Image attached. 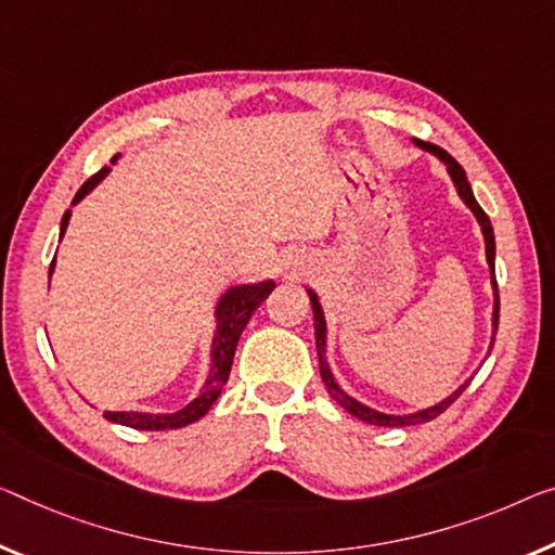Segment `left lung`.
I'll return each mask as SVG.
<instances>
[{"label":"left lung","mask_w":555,"mask_h":555,"mask_svg":"<svg viewBox=\"0 0 555 555\" xmlns=\"http://www.w3.org/2000/svg\"><path fill=\"white\" fill-rule=\"evenodd\" d=\"M414 146H420L422 151L431 153V156H437L441 164L447 166V173L451 176V181H454V189L459 193V198H462L466 203V208L474 212V218L479 220L481 225V233H483V243H486V262H489V270H491V285H493V318H491V345H489V352L493 347V335H496L499 330V287H496V275H493V260H496V241H493V228H491V220L489 216H486L483 208L476 203L474 198V191L472 185H468V178H466V170L456 164L454 158L449 156V153L444 149L434 146V143H426V141H420V139H412ZM307 295H310V305H312V318H314V345H318V357H320V374H322V382H325V387L330 391V397L335 399V402L345 409V412H349L352 416H357V420H362L366 424H374V426H412V424H422V422H431L437 420V416L441 412H447L449 404L456 402V397L462 395V391L468 387L466 379L462 387H456L454 391H451L449 397L441 399V402L426 406V409H420V412H412V414H385V412H377V409L366 406L362 404L360 399H354L352 395H347V391L337 385L335 374H332L330 364H327V322H325V312H322V305H320V297L314 289L307 287ZM486 352V354H489Z\"/></svg>","instance_id":"1"}]
</instances>
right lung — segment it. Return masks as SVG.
I'll return each instance as SVG.
<instances>
[{"instance_id":"1","label":"right lung","mask_w":555,"mask_h":555,"mask_svg":"<svg viewBox=\"0 0 555 555\" xmlns=\"http://www.w3.org/2000/svg\"><path fill=\"white\" fill-rule=\"evenodd\" d=\"M121 158V153H116L111 158V166H116V160ZM111 173V168H101L96 176L89 178L87 183L81 185L79 193L74 195L72 208L76 203H81L87 195L96 189V185L104 181V178ZM72 208L64 212L62 218V230L59 235L64 237L66 228H69L72 220ZM56 258L51 260L49 275L54 272ZM275 289V283L272 280H262V283H243V285H233L228 287L223 295L218 297L216 302V332H212V345H210V370L208 377L203 382V387L198 391V397L193 402L185 404L183 409L170 414H151V412H104L108 422L114 424H124L131 426V429H141V431H164V429H181V426H189L193 422H198L201 416H206L210 412V406L216 404V399L223 391L230 366H233V357H235V347L237 339H241L245 325L253 318V312L258 310L260 302H266V297Z\"/></svg>"}]
</instances>
